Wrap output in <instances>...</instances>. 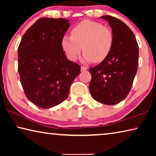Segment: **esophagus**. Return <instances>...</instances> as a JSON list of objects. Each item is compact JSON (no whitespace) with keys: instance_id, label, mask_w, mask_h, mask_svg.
<instances>
[{"instance_id":"1","label":"esophagus","mask_w":156,"mask_h":156,"mask_svg":"<svg viewBox=\"0 0 156 156\" xmlns=\"http://www.w3.org/2000/svg\"><path fill=\"white\" fill-rule=\"evenodd\" d=\"M80 69H81V71H82V72H83V71H86V70H87V67H84V66H81Z\"/></svg>"}]
</instances>
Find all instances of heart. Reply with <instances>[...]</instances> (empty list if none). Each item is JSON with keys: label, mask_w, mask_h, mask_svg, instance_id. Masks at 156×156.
<instances>
[{"label": "heart", "mask_w": 156, "mask_h": 156, "mask_svg": "<svg viewBox=\"0 0 156 156\" xmlns=\"http://www.w3.org/2000/svg\"><path fill=\"white\" fill-rule=\"evenodd\" d=\"M113 44L112 30L101 23L84 20L73 27L71 36H65L61 44L69 60L76 61L82 51L83 60L101 62L110 54Z\"/></svg>", "instance_id": "heart-1"}]
</instances>
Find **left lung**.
<instances>
[{"instance_id":"8db88e82","label":"left lung","mask_w":156,"mask_h":156,"mask_svg":"<svg viewBox=\"0 0 156 156\" xmlns=\"http://www.w3.org/2000/svg\"><path fill=\"white\" fill-rule=\"evenodd\" d=\"M100 18L112 28L113 44L107 58L89 69V91L97 102L113 105L125 99L131 90L138 70V44L133 31L122 21L109 15Z\"/></svg>"}]
</instances>
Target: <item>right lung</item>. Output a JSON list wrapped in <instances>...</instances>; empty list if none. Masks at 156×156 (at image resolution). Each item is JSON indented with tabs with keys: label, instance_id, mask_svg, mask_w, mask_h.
<instances>
[{
	"label": "right lung",
	"instance_id": "1",
	"mask_svg": "<svg viewBox=\"0 0 156 156\" xmlns=\"http://www.w3.org/2000/svg\"><path fill=\"white\" fill-rule=\"evenodd\" d=\"M65 18H41L28 29L18 48V73L25 96L49 109L67 98L80 66L69 60L61 42L70 23Z\"/></svg>",
	"mask_w": 156,
	"mask_h": 156
}]
</instances>
